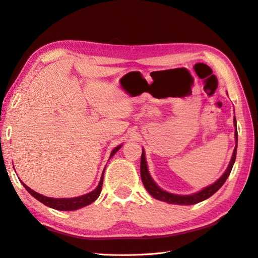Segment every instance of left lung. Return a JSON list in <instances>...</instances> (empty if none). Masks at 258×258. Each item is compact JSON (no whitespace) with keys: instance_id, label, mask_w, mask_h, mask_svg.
I'll return each mask as SVG.
<instances>
[{"instance_id":"left-lung-1","label":"left lung","mask_w":258,"mask_h":258,"mask_svg":"<svg viewBox=\"0 0 258 258\" xmlns=\"http://www.w3.org/2000/svg\"><path fill=\"white\" fill-rule=\"evenodd\" d=\"M233 123L235 126V132H234V136H235V142L236 145L233 150V155L232 158H231L229 166L226 170L220 179H218L214 184L205 187L204 189L200 190L195 194L192 195H176V194H171L169 192H166V190L161 189L159 186L157 185L155 183V181L153 180V177L150 176L149 171H148V167H147V161L146 158H145V151L143 149V154H142V158H141V176H142V181L145 188L148 190V193L153 196L154 198L158 201H162L166 202L168 204H176V205H194L200 202H203L205 200H207L210 196H213L218 189H219L226 180L228 179V176L230 175L231 170H232V167L235 161V157H236V148H237V131H236V120L235 116L233 118Z\"/></svg>"}]
</instances>
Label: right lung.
I'll use <instances>...</instances> for the list:
<instances>
[{
	"label": "right lung",
	"mask_w": 258,
	"mask_h": 258,
	"mask_svg": "<svg viewBox=\"0 0 258 258\" xmlns=\"http://www.w3.org/2000/svg\"><path fill=\"white\" fill-rule=\"evenodd\" d=\"M121 147H122V145H120V146H117L113 150H112L110 158L112 156H114V154ZM103 172H104V170H103ZM102 182H103V173L101 175V179H100V182H99V184H98V186L94 190H92V192H90L88 194H85L83 196L73 197V198H51V197H47V196H43L41 194L35 192V190H32L30 187L26 185L24 182H22V184L24 185V187L28 190V193L31 196H34L36 200H38L40 203L44 204L45 206L56 209V210L69 211V210H76V209H79V208H83L85 206H87V205L94 203L99 197V195H100L101 188H102Z\"/></svg>",
	"instance_id": "add662e5"
}]
</instances>
